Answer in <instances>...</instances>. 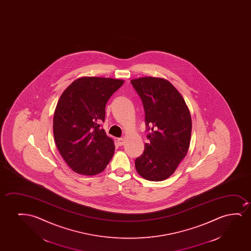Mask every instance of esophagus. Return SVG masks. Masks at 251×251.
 <instances>
[{"label":"esophagus","instance_id":"34e87169","mask_svg":"<svg viewBox=\"0 0 251 251\" xmlns=\"http://www.w3.org/2000/svg\"><path fill=\"white\" fill-rule=\"evenodd\" d=\"M124 141H125V140H124V138H118L117 139V142H118L119 146H123L124 144Z\"/></svg>","mask_w":251,"mask_h":251}]
</instances>
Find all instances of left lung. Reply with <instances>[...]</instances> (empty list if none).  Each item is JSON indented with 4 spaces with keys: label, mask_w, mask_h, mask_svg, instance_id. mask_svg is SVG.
Wrapping results in <instances>:
<instances>
[{
    "label": "left lung",
    "mask_w": 251,
    "mask_h": 251,
    "mask_svg": "<svg viewBox=\"0 0 251 251\" xmlns=\"http://www.w3.org/2000/svg\"><path fill=\"white\" fill-rule=\"evenodd\" d=\"M144 106L149 142L135 159L139 175L158 182L175 172L189 151L192 121L181 93L167 79L141 77L131 79Z\"/></svg>",
    "instance_id": "8db88e82"
}]
</instances>
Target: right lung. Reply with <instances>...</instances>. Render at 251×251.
Masks as SVG:
<instances>
[{
  "instance_id": "obj_1",
  "label": "right lung",
  "mask_w": 251,
  "mask_h": 251,
  "mask_svg": "<svg viewBox=\"0 0 251 251\" xmlns=\"http://www.w3.org/2000/svg\"><path fill=\"white\" fill-rule=\"evenodd\" d=\"M124 79L88 77L75 79L62 93L53 117L55 145L74 172L94 176L113 157V139L100 127L105 105Z\"/></svg>"
}]
</instances>
